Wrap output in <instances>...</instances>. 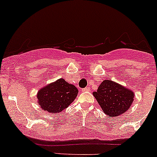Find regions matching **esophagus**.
Segmentation results:
<instances>
[{"instance_id":"1","label":"esophagus","mask_w":157,"mask_h":157,"mask_svg":"<svg viewBox=\"0 0 157 157\" xmlns=\"http://www.w3.org/2000/svg\"><path fill=\"white\" fill-rule=\"evenodd\" d=\"M88 91H90V88L89 87H85L82 89V92H88Z\"/></svg>"}]
</instances>
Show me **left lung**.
<instances>
[{
    "instance_id": "obj_1",
    "label": "left lung",
    "mask_w": 157,
    "mask_h": 157,
    "mask_svg": "<svg viewBox=\"0 0 157 157\" xmlns=\"http://www.w3.org/2000/svg\"><path fill=\"white\" fill-rule=\"evenodd\" d=\"M93 94L109 118L119 116L128 111L134 98L131 90L109 80H103Z\"/></svg>"
}]
</instances>
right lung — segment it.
<instances>
[{
  "label": "right lung",
  "mask_w": 157,
  "mask_h": 157,
  "mask_svg": "<svg viewBox=\"0 0 157 157\" xmlns=\"http://www.w3.org/2000/svg\"><path fill=\"white\" fill-rule=\"evenodd\" d=\"M78 90L64 79H58L42 88L37 94L38 102L42 110L49 113L61 112L76 99Z\"/></svg>",
  "instance_id": "add662e5"
}]
</instances>
